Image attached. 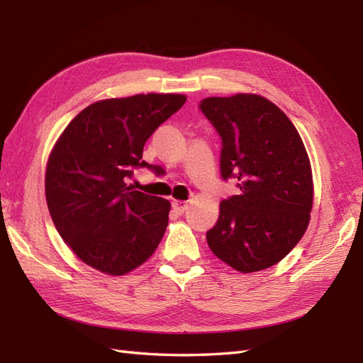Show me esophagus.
I'll return each mask as SVG.
<instances>
[{"label": "esophagus", "mask_w": 363, "mask_h": 363, "mask_svg": "<svg viewBox=\"0 0 363 363\" xmlns=\"http://www.w3.org/2000/svg\"><path fill=\"white\" fill-rule=\"evenodd\" d=\"M172 206H173V209H174V212L176 213H184L186 212L187 209H189V204H187V201H181V199H174V201L172 203Z\"/></svg>", "instance_id": "obj_1"}]
</instances>
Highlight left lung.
<instances>
[{"mask_svg":"<svg viewBox=\"0 0 363 363\" xmlns=\"http://www.w3.org/2000/svg\"><path fill=\"white\" fill-rule=\"evenodd\" d=\"M199 109L221 137V177H234L240 189L221 201L207 245L237 272L273 267L295 248L311 220L313 182L304 143L287 115L264 96H212Z\"/></svg>","mask_w":363,"mask_h":363,"instance_id":"left-lung-1","label":"left lung"}]
</instances>
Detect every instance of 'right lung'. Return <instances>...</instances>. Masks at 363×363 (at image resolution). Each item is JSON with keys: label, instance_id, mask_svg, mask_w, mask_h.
Segmentation results:
<instances>
[{"label": "right lung", "instance_id": "right-lung-1", "mask_svg": "<svg viewBox=\"0 0 363 363\" xmlns=\"http://www.w3.org/2000/svg\"><path fill=\"white\" fill-rule=\"evenodd\" d=\"M177 94L103 99L65 128L50 154L45 195L54 226L84 264L121 276L156 251L169 201L128 186L143 146L186 103Z\"/></svg>", "mask_w": 363, "mask_h": 363}]
</instances>
